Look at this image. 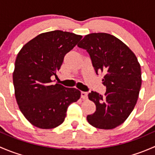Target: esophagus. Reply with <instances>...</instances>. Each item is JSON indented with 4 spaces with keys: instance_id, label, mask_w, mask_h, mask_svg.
Listing matches in <instances>:
<instances>
[{
    "instance_id": "1",
    "label": "esophagus",
    "mask_w": 155,
    "mask_h": 155,
    "mask_svg": "<svg viewBox=\"0 0 155 155\" xmlns=\"http://www.w3.org/2000/svg\"><path fill=\"white\" fill-rule=\"evenodd\" d=\"M81 97H82L83 100L87 99V92H84V91L81 92Z\"/></svg>"
}]
</instances>
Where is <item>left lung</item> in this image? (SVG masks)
Wrapping results in <instances>:
<instances>
[{
	"mask_svg": "<svg viewBox=\"0 0 155 155\" xmlns=\"http://www.w3.org/2000/svg\"><path fill=\"white\" fill-rule=\"evenodd\" d=\"M77 46L88 52L97 74L104 73L103 84L107 87L104 95L96 91L88 94L96 111L87 115V122L104 130L121 125L135 107L141 87L137 58L121 40L107 33L85 35Z\"/></svg>",
	"mask_w": 155,
	"mask_h": 155,
	"instance_id": "left-lung-1",
	"label": "left lung"
}]
</instances>
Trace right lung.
<instances>
[{
    "mask_svg": "<svg viewBox=\"0 0 155 155\" xmlns=\"http://www.w3.org/2000/svg\"><path fill=\"white\" fill-rule=\"evenodd\" d=\"M82 36L57 30L39 34L17 54L12 79L20 111L37 127L52 129L61 124L68 108L80 98L75 87L53 83V76Z\"/></svg>",
    "mask_w": 155,
    "mask_h": 155,
    "instance_id": "right-lung-1",
    "label": "right lung"
}]
</instances>
